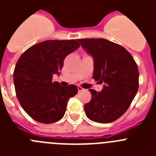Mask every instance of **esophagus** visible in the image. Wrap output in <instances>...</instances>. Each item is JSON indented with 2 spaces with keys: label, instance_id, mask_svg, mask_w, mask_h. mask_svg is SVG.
<instances>
[{
  "label": "esophagus",
  "instance_id": "esophagus-1",
  "mask_svg": "<svg viewBox=\"0 0 156 156\" xmlns=\"http://www.w3.org/2000/svg\"><path fill=\"white\" fill-rule=\"evenodd\" d=\"M77 89H78V91L79 92H81V91H83V90H84V89H83V88L81 87H80V86L77 87Z\"/></svg>",
  "mask_w": 156,
  "mask_h": 156
}]
</instances>
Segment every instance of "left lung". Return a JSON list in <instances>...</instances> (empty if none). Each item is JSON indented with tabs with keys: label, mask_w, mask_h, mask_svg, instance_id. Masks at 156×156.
<instances>
[{
	"label": "left lung",
	"mask_w": 156,
	"mask_h": 156,
	"mask_svg": "<svg viewBox=\"0 0 156 156\" xmlns=\"http://www.w3.org/2000/svg\"><path fill=\"white\" fill-rule=\"evenodd\" d=\"M93 56V78L104 83L101 92L90 89L91 100L84 105L88 119L108 123L126 112L137 94L139 72L133 56L122 46L105 39H78Z\"/></svg>",
	"instance_id": "obj_1"
}]
</instances>
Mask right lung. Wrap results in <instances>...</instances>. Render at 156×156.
<instances>
[{"label": "right lung", "mask_w": 156, "mask_h": 156, "mask_svg": "<svg viewBox=\"0 0 156 156\" xmlns=\"http://www.w3.org/2000/svg\"><path fill=\"white\" fill-rule=\"evenodd\" d=\"M79 47L76 40H51L33 45L20 56L14 84L19 103L32 119L49 124L63 117L69 99L78 89L73 84L63 87L52 76L59 75L65 58Z\"/></svg>", "instance_id": "1"}]
</instances>
